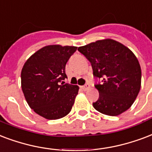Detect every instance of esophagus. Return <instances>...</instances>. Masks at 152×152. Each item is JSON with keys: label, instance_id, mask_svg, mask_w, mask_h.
<instances>
[{"label": "esophagus", "instance_id": "esophagus-1", "mask_svg": "<svg viewBox=\"0 0 152 152\" xmlns=\"http://www.w3.org/2000/svg\"><path fill=\"white\" fill-rule=\"evenodd\" d=\"M81 88L83 89L84 91H87V90H88L90 88V86H89V84H85L84 86H81Z\"/></svg>", "mask_w": 152, "mask_h": 152}]
</instances>
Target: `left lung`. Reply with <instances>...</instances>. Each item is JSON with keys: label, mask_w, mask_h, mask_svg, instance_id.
<instances>
[{"label": "left lung", "mask_w": 152, "mask_h": 152, "mask_svg": "<svg viewBox=\"0 0 152 152\" xmlns=\"http://www.w3.org/2000/svg\"><path fill=\"white\" fill-rule=\"evenodd\" d=\"M90 61L93 76L102 79L95 87L99 99L92 104L102 114L116 116L127 111L141 87V68L135 54L121 43L104 39L79 47Z\"/></svg>", "instance_id": "1"}]
</instances>
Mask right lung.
<instances>
[{
  "label": "right lung",
  "mask_w": 152,
  "mask_h": 152,
  "mask_svg": "<svg viewBox=\"0 0 152 152\" xmlns=\"http://www.w3.org/2000/svg\"><path fill=\"white\" fill-rule=\"evenodd\" d=\"M75 46L47 45L32 54L21 70V88L29 107L47 120L64 117L71 112L77 85L64 84L65 65Z\"/></svg>",
  "instance_id": "1"
}]
</instances>
